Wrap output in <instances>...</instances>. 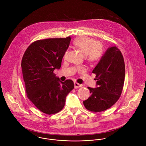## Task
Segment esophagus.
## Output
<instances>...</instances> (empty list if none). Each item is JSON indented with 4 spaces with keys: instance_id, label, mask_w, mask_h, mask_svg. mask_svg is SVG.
<instances>
[{
    "instance_id": "esophagus-1",
    "label": "esophagus",
    "mask_w": 146,
    "mask_h": 146,
    "mask_svg": "<svg viewBox=\"0 0 146 146\" xmlns=\"http://www.w3.org/2000/svg\"><path fill=\"white\" fill-rule=\"evenodd\" d=\"M74 86H75V88H79L80 87H82V84H80L76 82H75L74 83Z\"/></svg>"
}]
</instances>
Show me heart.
Returning a JSON list of instances; mask_svg holds the SVG:
<instances>
[{"instance_id":"heart-1","label":"heart","mask_w":146,"mask_h":146,"mask_svg":"<svg viewBox=\"0 0 146 146\" xmlns=\"http://www.w3.org/2000/svg\"><path fill=\"white\" fill-rule=\"evenodd\" d=\"M73 44L85 55V60L89 64L93 65L98 62L103 54V46L93 38L86 36H81L76 38ZM67 52L64 54L65 57Z\"/></svg>"}]
</instances>
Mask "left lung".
I'll list each match as a JSON object with an SVG mask.
<instances>
[{
  "mask_svg": "<svg viewBox=\"0 0 146 146\" xmlns=\"http://www.w3.org/2000/svg\"><path fill=\"white\" fill-rule=\"evenodd\" d=\"M92 72L96 75L97 87H88L91 96L83 104L88 110L100 112L112 107L121 94L125 69L121 51L116 46L108 48Z\"/></svg>",
  "mask_w": 146,
  "mask_h": 146,
  "instance_id": "obj_1",
  "label": "left lung"
}]
</instances>
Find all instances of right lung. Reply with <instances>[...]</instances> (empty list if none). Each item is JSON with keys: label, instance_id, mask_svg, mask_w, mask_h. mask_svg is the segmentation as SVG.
<instances>
[{"label": "right lung", "instance_id": "add662e5", "mask_svg": "<svg viewBox=\"0 0 146 146\" xmlns=\"http://www.w3.org/2000/svg\"><path fill=\"white\" fill-rule=\"evenodd\" d=\"M71 38H49L31 43L23 56L21 67L27 98L42 112L62 110L67 94L74 88L72 80L62 82L54 70L60 69Z\"/></svg>", "mask_w": 146, "mask_h": 146}]
</instances>
